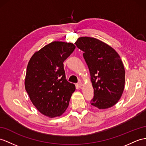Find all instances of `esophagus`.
Returning <instances> with one entry per match:
<instances>
[{
  "label": "esophagus",
  "mask_w": 146,
  "mask_h": 146,
  "mask_svg": "<svg viewBox=\"0 0 146 146\" xmlns=\"http://www.w3.org/2000/svg\"><path fill=\"white\" fill-rule=\"evenodd\" d=\"M77 86L79 87H80L82 86V84L81 82H79V83L77 84Z\"/></svg>",
  "instance_id": "34e87169"
}]
</instances>
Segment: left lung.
<instances>
[{
    "mask_svg": "<svg viewBox=\"0 0 146 146\" xmlns=\"http://www.w3.org/2000/svg\"><path fill=\"white\" fill-rule=\"evenodd\" d=\"M84 52L94 88L91 105L98 109L114 106L123 94L125 70L119 54L107 44L94 38L80 37L75 42Z\"/></svg>",
    "mask_w": 146,
    "mask_h": 146,
    "instance_id": "8db88e82",
    "label": "left lung"
}]
</instances>
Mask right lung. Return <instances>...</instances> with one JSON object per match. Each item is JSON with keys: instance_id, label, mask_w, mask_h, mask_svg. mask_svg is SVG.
I'll return each mask as SVG.
<instances>
[{"instance_id": "right-lung-1", "label": "right lung", "mask_w": 146, "mask_h": 146, "mask_svg": "<svg viewBox=\"0 0 146 146\" xmlns=\"http://www.w3.org/2000/svg\"><path fill=\"white\" fill-rule=\"evenodd\" d=\"M76 46L53 41L32 56L28 62L25 87L32 104L42 115L60 116L69 106L75 85L66 79L63 62Z\"/></svg>"}]
</instances>
